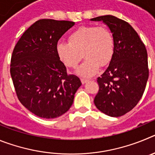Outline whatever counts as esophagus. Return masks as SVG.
Listing matches in <instances>:
<instances>
[{"label":"esophagus","mask_w":155,"mask_h":155,"mask_svg":"<svg viewBox=\"0 0 155 155\" xmlns=\"http://www.w3.org/2000/svg\"><path fill=\"white\" fill-rule=\"evenodd\" d=\"M88 79H85V78H81V81L82 84H85V83H87V81H88Z\"/></svg>","instance_id":"obj_1"}]
</instances>
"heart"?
<instances>
[{
    "instance_id": "heart-1",
    "label": "heart",
    "mask_w": 155,
    "mask_h": 155,
    "mask_svg": "<svg viewBox=\"0 0 155 155\" xmlns=\"http://www.w3.org/2000/svg\"><path fill=\"white\" fill-rule=\"evenodd\" d=\"M114 47V37L109 28L84 25L70 34L69 42H59L56 50L59 59L71 68H77L83 53L85 60L77 70V74L89 78L98 71L100 64L105 66L110 62Z\"/></svg>"
}]
</instances>
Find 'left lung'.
<instances>
[{"instance_id": "obj_1", "label": "left lung", "mask_w": 155, "mask_h": 155, "mask_svg": "<svg viewBox=\"0 0 155 155\" xmlns=\"http://www.w3.org/2000/svg\"><path fill=\"white\" fill-rule=\"evenodd\" d=\"M90 20L106 25L115 41L113 58L97 80L99 90L94 103L104 114L121 116L136 106L144 92L149 76L147 50L127 21L113 15Z\"/></svg>"}]
</instances>
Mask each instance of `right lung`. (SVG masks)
I'll return each instance as SVG.
<instances>
[{"label":"right lung","mask_w":155,"mask_h":155,"mask_svg":"<svg viewBox=\"0 0 155 155\" xmlns=\"http://www.w3.org/2000/svg\"><path fill=\"white\" fill-rule=\"evenodd\" d=\"M74 21L40 19L25 31L12 53L11 76L20 102L35 116L53 119L72 105L80 79L68 74L56 46Z\"/></svg>","instance_id":"obj_1"}]
</instances>
